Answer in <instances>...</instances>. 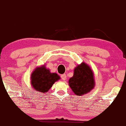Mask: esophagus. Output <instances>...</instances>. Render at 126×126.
I'll return each mask as SVG.
<instances>
[{
    "instance_id": "esophagus-1",
    "label": "esophagus",
    "mask_w": 126,
    "mask_h": 126,
    "mask_svg": "<svg viewBox=\"0 0 126 126\" xmlns=\"http://www.w3.org/2000/svg\"><path fill=\"white\" fill-rule=\"evenodd\" d=\"M61 78L63 80H65L66 79V74H62L61 75Z\"/></svg>"
}]
</instances>
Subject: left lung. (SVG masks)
<instances>
[{
    "instance_id": "8db88e82",
    "label": "left lung",
    "mask_w": 126,
    "mask_h": 126,
    "mask_svg": "<svg viewBox=\"0 0 126 126\" xmlns=\"http://www.w3.org/2000/svg\"><path fill=\"white\" fill-rule=\"evenodd\" d=\"M69 83L75 94L78 96L83 95L94 87V73L89 66L83 63L75 67L74 75L70 78Z\"/></svg>"
}]
</instances>
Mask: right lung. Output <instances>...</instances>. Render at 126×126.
<instances>
[{
	"instance_id": "1",
	"label": "right lung",
	"mask_w": 126,
	"mask_h": 126,
	"mask_svg": "<svg viewBox=\"0 0 126 126\" xmlns=\"http://www.w3.org/2000/svg\"><path fill=\"white\" fill-rule=\"evenodd\" d=\"M60 79L56 73H51L43 66L37 67L31 75V83L35 91L46 93L51 88L54 83Z\"/></svg>"
}]
</instances>
